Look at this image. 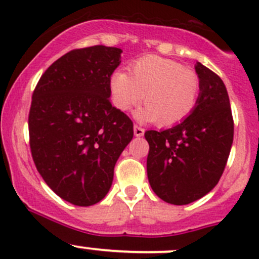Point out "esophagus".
Returning <instances> with one entry per match:
<instances>
[{
  "mask_svg": "<svg viewBox=\"0 0 259 259\" xmlns=\"http://www.w3.org/2000/svg\"><path fill=\"white\" fill-rule=\"evenodd\" d=\"M134 135L135 137H143L144 135V129L138 125H134Z\"/></svg>",
  "mask_w": 259,
  "mask_h": 259,
  "instance_id": "1",
  "label": "esophagus"
}]
</instances>
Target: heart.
<instances>
[{
    "mask_svg": "<svg viewBox=\"0 0 259 259\" xmlns=\"http://www.w3.org/2000/svg\"><path fill=\"white\" fill-rule=\"evenodd\" d=\"M114 106L130 111L144 98L146 105L138 111L142 121H158L173 126L187 119L198 104L199 76L193 70L165 57H142L130 66L129 75L116 70L110 76Z\"/></svg>",
    "mask_w": 259,
    "mask_h": 259,
    "instance_id": "heart-1",
    "label": "heart"
}]
</instances>
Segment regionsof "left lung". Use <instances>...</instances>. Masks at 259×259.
Masks as SVG:
<instances>
[{
  "mask_svg": "<svg viewBox=\"0 0 259 259\" xmlns=\"http://www.w3.org/2000/svg\"><path fill=\"white\" fill-rule=\"evenodd\" d=\"M198 104L170 129L148 130L146 171L151 189L164 202L184 205L210 192L221 179L233 143V116L224 82L200 62Z\"/></svg>",
  "mask_w": 259,
  "mask_h": 259,
  "instance_id": "8db88e82",
  "label": "left lung"
}]
</instances>
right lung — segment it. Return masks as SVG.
Wrapping results in <instances>:
<instances>
[{"label": "right lung", "instance_id": "1", "mask_svg": "<svg viewBox=\"0 0 259 259\" xmlns=\"http://www.w3.org/2000/svg\"><path fill=\"white\" fill-rule=\"evenodd\" d=\"M121 49L96 45L67 52L42 74L32 94L28 133L46 184L66 202L89 207L110 189L133 121L110 103V76Z\"/></svg>", "mask_w": 259, "mask_h": 259}]
</instances>
